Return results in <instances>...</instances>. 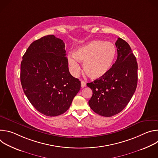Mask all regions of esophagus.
Returning <instances> with one entry per match:
<instances>
[{"label": "esophagus", "mask_w": 158, "mask_h": 158, "mask_svg": "<svg viewBox=\"0 0 158 158\" xmlns=\"http://www.w3.org/2000/svg\"><path fill=\"white\" fill-rule=\"evenodd\" d=\"M81 87H84L86 86V83H85L84 81H82L81 82Z\"/></svg>", "instance_id": "1"}]
</instances>
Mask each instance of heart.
<instances>
[{"label":"heart","mask_w":158,"mask_h":158,"mask_svg":"<svg viewBox=\"0 0 158 158\" xmlns=\"http://www.w3.org/2000/svg\"><path fill=\"white\" fill-rule=\"evenodd\" d=\"M73 54V56L67 57V62L73 75L80 71L79 61L83 62V69L88 77L99 79L111 70L116 59L117 49L112 42L95 40L77 48Z\"/></svg>","instance_id":"1"}]
</instances>
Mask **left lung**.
<instances>
[{"mask_svg":"<svg viewBox=\"0 0 158 158\" xmlns=\"http://www.w3.org/2000/svg\"><path fill=\"white\" fill-rule=\"evenodd\" d=\"M115 44L118 57L111 70L104 77L87 83L93 91L90 107L104 117L118 114L124 109L138 83V63L129 45L119 37Z\"/></svg>","mask_w":158,"mask_h":158,"instance_id":"1","label":"left lung"}]
</instances>
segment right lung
I'll return each mask as SVG.
<instances>
[{
	"label": "right lung",
	"instance_id": "obj_1",
	"mask_svg": "<svg viewBox=\"0 0 158 158\" xmlns=\"http://www.w3.org/2000/svg\"><path fill=\"white\" fill-rule=\"evenodd\" d=\"M65 56L63 40L48 35L34 41L22 57V89L31 104L47 116L64 113L81 89Z\"/></svg>",
	"mask_w": 158,
	"mask_h": 158
}]
</instances>
